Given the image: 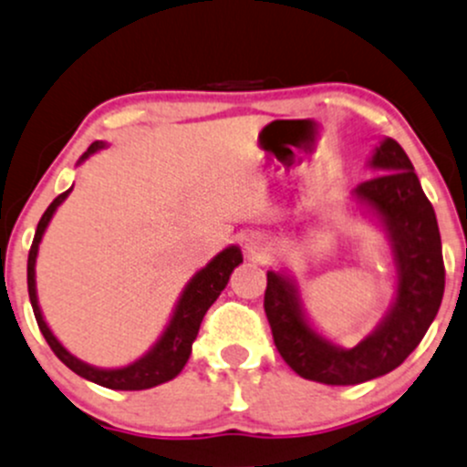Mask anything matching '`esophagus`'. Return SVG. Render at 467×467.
<instances>
[{
  "mask_svg": "<svg viewBox=\"0 0 467 467\" xmlns=\"http://www.w3.org/2000/svg\"><path fill=\"white\" fill-rule=\"evenodd\" d=\"M270 248V237L265 233H250L248 237H245V250H248L250 254H254V257H257V254H264L265 250Z\"/></svg>",
  "mask_w": 467,
  "mask_h": 467,
  "instance_id": "esophagus-1",
  "label": "esophagus"
}]
</instances>
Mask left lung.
<instances>
[{
	"label": "left lung",
	"instance_id": "8db88e82",
	"mask_svg": "<svg viewBox=\"0 0 467 467\" xmlns=\"http://www.w3.org/2000/svg\"><path fill=\"white\" fill-rule=\"evenodd\" d=\"M377 175L357 186V197L381 214L394 245L399 288L390 315L358 346L343 350L321 339L304 319L295 285L268 273L264 310L279 355L299 377L327 386H355L388 375L419 346L437 317L445 288L437 214L412 161L394 140L377 148Z\"/></svg>",
	"mask_w": 467,
	"mask_h": 467
}]
</instances>
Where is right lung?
Masks as SVG:
<instances>
[{
  "label": "right lung",
  "instance_id": "add662e5",
  "mask_svg": "<svg viewBox=\"0 0 467 467\" xmlns=\"http://www.w3.org/2000/svg\"><path fill=\"white\" fill-rule=\"evenodd\" d=\"M101 146H104V143L99 141L90 143V148L84 152L81 159H86L95 150H99ZM68 192L70 191L61 192L59 197H55V202L46 208V213L37 223V230H35V239L28 253V296L35 312V319H37V326L39 330H42L46 343H48L50 350L57 355L59 361L64 363V366H68L75 375L88 379V381L97 383V386L110 388V390H146V388L159 386V383L163 381H171L172 377H177L179 372H182L188 357H191L192 341L197 339V332L203 321V315H206L210 306L217 301V296L222 295V290L230 279V273L244 261L242 250H239L237 245H230V248H225L223 253H219L217 257L210 261L206 268L199 270V273L192 276V281L188 284V288L183 290L182 299H179V306L175 315H172L171 326L166 327L161 339H159L157 346L152 348L146 357H141L140 361H135L132 366L119 368V370H99V368H92L88 363H81L79 358H75L57 339H55L53 332L46 326L42 312H39L37 295H35V257H37L39 242H42V234L46 225L50 222V217H53V213L57 210L59 203L68 197Z\"/></svg>",
  "mask_w": 467,
  "mask_h": 467
}]
</instances>
